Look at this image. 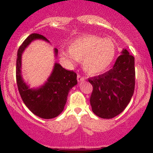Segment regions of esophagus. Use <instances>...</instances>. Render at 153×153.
I'll list each match as a JSON object with an SVG mask.
<instances>
[{
	"mask_svg": "<svg viewBox=\"0 0 153 153\" xmlns=\"http://www.w3.org/2000/svg\"><path fill=\"white\" fill-rule=\"evenodd\" d=\"M77 79H78V82H82V81H83V80H85V77L81 76L80 75H78V76H77Z\"/></svg>",
	"mask_w": 153,
	"mask_h": 153,
	"instance_id": "1",
	"label": "esophagus"
}]
</instances>
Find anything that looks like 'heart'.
I'll return each mask as SVG.
<instances>
[{
	"label": "heart",
	"instance_id": "heart-1",
	"mask_svg": "<svg viewBox=\"0 0 153 153\" xmlns=\"http://www.w3.org/2000/svg\"><path fill=\"white\" fill-rule=\"evenodd\" d=\"M116 47L111 39L96 35H83L70 44L69 51H62V57L69 61L82 60V68L89 74L106 71L114 59Z\"/></svg>",
	"mask_w": 153,
	"mask_h": 153
}]
</instances>
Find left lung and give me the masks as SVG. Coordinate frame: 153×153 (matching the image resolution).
<instances>
[{
  "instance_id": "left-lung-1",
  "label": "left lung",
  "mask_w": 153,
  "mask_h": 153,
  "mask_svg": "<svg viewBox=\"0 0 153 153\" xmlns=\"http://www.w3.org/2000/svg\"><path fill=\"white\" fill-rule=\"evenodd\" d=\"M88 81L93 86L90 98L93 112L101 118H114L124 110L134 94V57L123 50L111 69Z\"/></svg>"
}]
</instances>
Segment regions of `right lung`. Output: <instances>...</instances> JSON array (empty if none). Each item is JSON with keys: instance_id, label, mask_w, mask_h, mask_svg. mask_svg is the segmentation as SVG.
<instances>
[{"instance_id": "right-lung-1", "label": "right lung", "mask_w": 153, "mask_h": 153, "mask_svg": "<svg viewBox=\"0 0 153 153\" xmlns=\"http://www.w3.org/2000/svg\"><path fill=\"white\" fill-rule=\"evenodd\" d=\"M48 42L41 34H31L19 48L16 59V82L24 104L34 114L42 119L57 117L64 109L68 93L77 84V75L73 71H67L58 63L54 64L53 71L47 81L39 88L31 89L22 77V55L26 47L33 40ZM58 50L54 49L55 56Z\"/></svg>"}]
</instances>
